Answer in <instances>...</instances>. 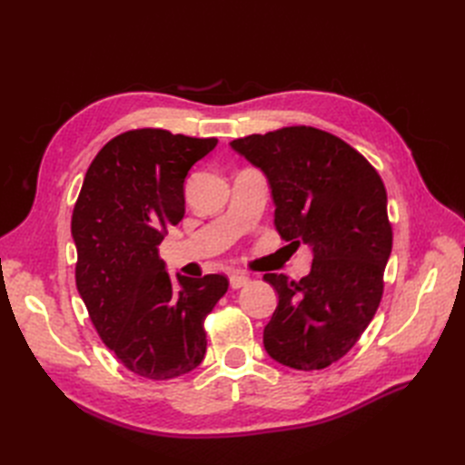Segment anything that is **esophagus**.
Wrapping results in <instances>:
<instances>
[{
    "mask_svg": "<svg viewBox=\"0 0 465 465\" xmlns=\"http://www.w3.org/2000/svg\"><path fill=\"white\" fill-rule=\"evenodd\" d=\"M248 283H250V277H248L246 273H242V272H234V273H231V277H229L231 289H241V287H244V285H248Z\"/></svg>",
    "mask_w": 465,
    "mask_h": 465,
    "instance_id": "34e87169",
    "label": "esophagus"
}]
</instances>
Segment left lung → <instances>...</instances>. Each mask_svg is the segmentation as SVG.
Wrapping results in <instances>:
<instances>
[{
  "mask_svg": "<svg viewBox=\"0 0 465 465\" xmlns=\"http://www.w3.org/2000/svg\"><path fill=\"white\" fill-rule=\"evenodd\" d=\"M231 149L267 178L281 238L312 252L301 281L263 275L279 297L263 347L285 367L326 369L359 341L382 299L386 188L361 153L306 125L234 139Z\"/></svg>",
  "mask_w": 465,
  "mask_h": 465,
  "instance_id": "left-lung-1",
  "label": "left lung"
}]
</instances>
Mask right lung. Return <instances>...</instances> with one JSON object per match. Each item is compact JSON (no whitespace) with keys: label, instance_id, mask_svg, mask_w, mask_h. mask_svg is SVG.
<instances>
[{"label":"right lung","instance_id":"right-lung-1","mask_svg":"<svg viewBox=\"0 0 465 465\" xmlns=\"http://www.w3.org/2000/svg\"><path fill=\"white\" fill-rule=\"evenodd\" d=\"M215 137L125 132L98 151L72 217L75 281L93 326L125 369L171 380L205 357V316L229 289L224 275L166 273L159 244L184 217V180Z\"/></svg>","mask_w":465,"mask_h":465}]
</instances>
